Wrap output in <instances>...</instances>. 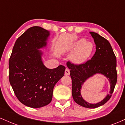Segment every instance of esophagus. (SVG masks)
I'll use <instances>...</instances> for the list:
<instances>
[{
    "label": "esophagus",
    "mask_w": 125,
    "mask_h": 125,
    "mask_svg": "<svg viewBox=\"0 0 125 125\" xmlns=\"http://www.w3.org/2000/svg\"><path fill=\"white\" fill-rule=\"evenodd\" d=\"M70 74V71L68 69H66L65 71H64V74L65 75H69Z\"/></svg>",
    "instance_id": "esophagus-1"
}]
</instances>
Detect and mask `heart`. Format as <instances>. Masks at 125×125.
<instances>
[{
    "label": "heart",
    "mask_w": 125,
    "mask_h": 125,
    "mask_svg": "<svg viewBox=\"0 0 125 125\" xmlns=\"http://www.w3.org/2000/svg\"><path fill=\"white\" fill-rule=\"evenodd\" d=\"M71 50L74 52L70 56V60L73 63L80 64L92 55L94 51V45L91 42L81 39L74 43Z\"/></svg>",
    "instance_id": "obj_1"
}]
</instances>
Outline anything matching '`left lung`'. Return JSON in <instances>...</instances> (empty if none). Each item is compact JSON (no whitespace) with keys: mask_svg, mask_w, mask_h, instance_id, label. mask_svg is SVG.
I'll list each match as a JSON object with an SVG mask.
<instances>
[{"mask_svg":"<svg viewBox=\"0 0 125 125\" xmlns=\"http://www.w3.org/2000/svg\"><path fill=\"white\" fill-rule=\"evenodd\" d=\"M96 44V52L90 61L85 63L74 65L69 62L67 66L71 70V77L72 80L73 98L76 103L87 108H96L104 105L110 99L117 82L116 58L110 43L104 37L95 32L90 31ZM100 74L108 79L110 83V94L103 100L96 104H90L83 98L81 94L82 85L87 79Z\"/></svg>","mask_w":125,"mask_h":125,"instance_id":"1","label":"left lung"}]
</instances>
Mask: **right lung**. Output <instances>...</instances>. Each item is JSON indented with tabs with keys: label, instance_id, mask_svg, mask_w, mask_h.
Listing matches in <instances>:
<instances>
[{
	"label": "right lung",
	"instance_id": "right-lung-1",
	"mask_svg": "<svg viewBox=\"0 0 125 125\" xmlns=\"http://www.w3.org/2000/svg\"><path fill=\"white\" fill-rule=\"evenodd\" d=\"M50 31L39 26L28 29L16 41L9 59V82L19 100L39 108L52 99L54 85L64 76L65 67L49 69L42 61Z\"/></svg>",
	"mask_w": 125,
	"mask_h": 125
}]
</instances>
